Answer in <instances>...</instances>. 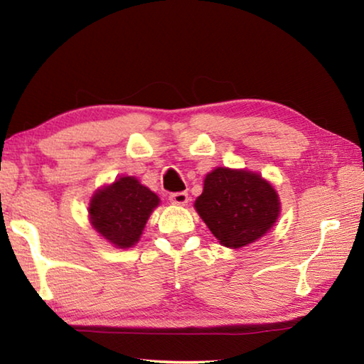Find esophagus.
Wrapping results in <instances>:
<instances>
[{
  "label": "esophagus",
  "instance_id": "esophagus-1",
  "mask_svg": "<svg viewBox=\"0 0 364 364\" xmlns=\"http://www.w3.org/2000/svg\"><path fill=\"white\" fill-rule=\"evenodd\" d=\"M170 202L175 205H186L188 204V194L186 193H173L170 194Z\"/></svg>",
  "mask_w": 364,
  "mask_h": 364
}]
</instances>
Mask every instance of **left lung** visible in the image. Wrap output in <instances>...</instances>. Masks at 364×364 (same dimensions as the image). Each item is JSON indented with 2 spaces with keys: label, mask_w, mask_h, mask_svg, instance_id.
<instances>
[{
  "label": "left lung",
  "mask_w": 364,
  "mask_h": 364,
  "mask_svg": "<svg viewBox=\"0 0 364 364\" xmlns=\"http://www.w3.org/2000/svg\"><path fill=\"white\" fill-rule=\"evenodd\" d=\"M194 208L221 245L239 249L258 241L274 226L281 202L260 173L217 167L207 173Z\"/></svg>",
  "instance_id": "left-lung-1"
}]
</instances>
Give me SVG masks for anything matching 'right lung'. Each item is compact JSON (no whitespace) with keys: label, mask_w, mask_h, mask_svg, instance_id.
<instances>
[{"label":"right lung","mask_w":364,"mask_h":364,"mask_svg":"<svg viewBox=\"0 0 364 364\" xmlns=\"http://www.w3.org/2000/svg\"><path fill=\"white\" fill-rule=\"evenodd\" d=\"M160 199L134 176H120L95 191L88 205L90 223L117 249L133 247Z\"/></svg>","instance_id":"add662e5"}]
</instances>
